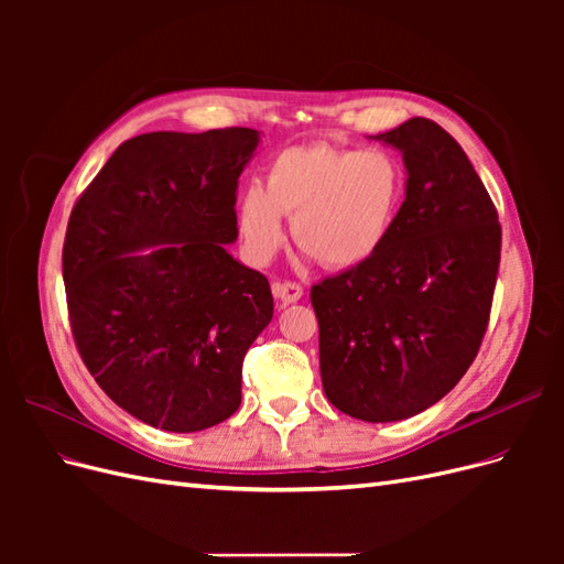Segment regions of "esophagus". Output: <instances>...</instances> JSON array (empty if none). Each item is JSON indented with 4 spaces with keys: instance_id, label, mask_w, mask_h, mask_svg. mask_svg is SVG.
<instances>
[{
    "instance_id": "esophagus-1",
    "label": "esophagus",
    "mask_w": 564,
    "mask_h": 564,
    "mask_svg": "<svg viewBox=\"0 0 564 564\" xmlns=\"http://www.w3.org/2000/svg\"><path fill=\"white\" fill-rule=\"evenodd\" d=\"M272 296L280 299L282 303H296L303 296V286L299 282H272Z\"/></svg>"
}]
</instances>
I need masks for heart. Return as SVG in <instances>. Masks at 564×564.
Here are the masks:
<instances>
[{
    "instance_id": "obj_1",
    "label": "heart",
    "mask_w": 564,
    "mask_h": 564,
    "mask_svg": "<svg viewBox=\"0 0 564 564\" xmlns=\"http://www.w3.org/2000/svg\"><path fill=\"white\" fill-rule=\"evenodd\" d=\"M404 174L383 150L286 148L270 162L265 187L249 185L237 226L253 263H268L292 216L294 242L329 270H350L377 256L402 207Z\"/></svg>"
}]
</instances>
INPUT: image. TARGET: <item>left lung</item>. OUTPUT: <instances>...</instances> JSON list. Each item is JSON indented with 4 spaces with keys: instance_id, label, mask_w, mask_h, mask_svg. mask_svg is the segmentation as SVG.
<instances>
[{
    "instance_id": "1",
    "label": "left lung",
    "mask_w": 564,
    "mask_h": 564,
    "mask_svg": "<svg viewBox=\"0 0 564 564\" xmlns=\"http://www.w3.org/2000/svg\"><path fill=\"white\" fill-rule=\"evenodd\" d=\"M402 152L406 197L383 249L311 289L319 371L340 412L388 423L429 409L473 365L501 261L497 207L452 135L412 117L369 135Z\"/></svg>"
}]
</instances>
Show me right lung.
<instances>
[{
	"label": "right lung",
	"instance_id": "right-lung-1",
	"mask_svg": "<svg viewBox=\"0 0 564 564\" xmlns=\"http://www.w3.org/2000/svg\"><path fill=\"white\" fill-rule=\"evenodd\" d=\"M256 145L245 127L141 133L67 220L63 282L82 362L152 429H212L242 402V360L272 319L265 275L226 251Z\"/></svg>",
	"mask_w": 564,
	"mask_h": 564
}]
</instances>
